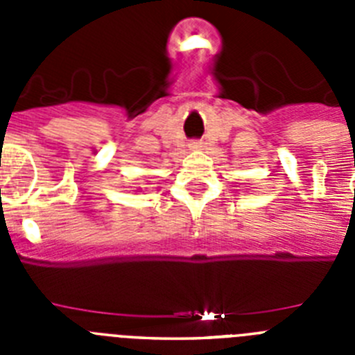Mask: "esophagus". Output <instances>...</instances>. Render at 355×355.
<instances>
[{"mask_svg":"<svg viewBox=\"0 0 355 355\" xmlns=\"http://www.w3.org/2000/svg\"><path fill=\"white\" fill-rule=\"evenodd\" d=\"M200 144L199 142H193V144H190V149H200Z\"/></svg>","mask_w":355,"mask_h":355,"instance_id":"1","label":"esophagus"}]
</instances>
